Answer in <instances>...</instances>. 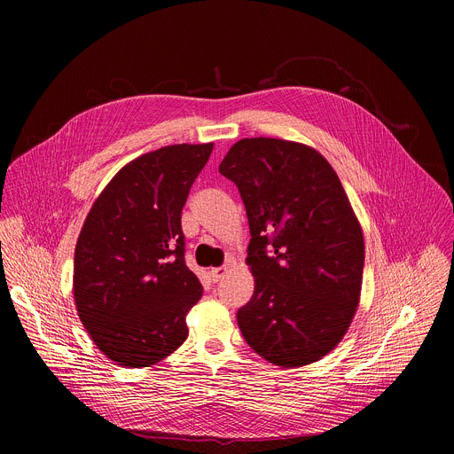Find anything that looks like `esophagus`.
Segmentation results:
<instances>
[{
  "label": "esophagus",
  "mask_w": 454,
  "mask_h": 454,
  "mask_svg": "<svg viewBox=\"0 0 454 454\" xmlns=\"http://www.w3.org/2000/svg\"><path fill=\"white\" fill-rule=\"evenodd\" d=\"M226 271H228V268H226V266H221V268H214V270L210 271V277H212V280H214V282H219V278H223Z\"/></svg>",
  "instance_id": "1"
}]
</instances>
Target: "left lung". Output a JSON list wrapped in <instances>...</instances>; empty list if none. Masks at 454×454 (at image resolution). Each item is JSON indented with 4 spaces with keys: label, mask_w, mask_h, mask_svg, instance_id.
I'll use <instances>...</instances> for the list:
<instances>
[{
    "label": "left lung",
    "mask_w": 454,
    "mask_h": 454,
    "mask_svg": "<svg viewBox=\"0 0 454 454\" xmlns=\"http://www.w3.org/2000/svg\"><path fill=\"white\" fill-rule=\"evenodd\" d=\"M235 183L251 240V300L237 310L247 345L278 366L329 354L361 293L364 242L341 181L314 149L244 138L219 165Z\"/></svg>",
    "instance_id": "left-lung-1"
}]
</instances>
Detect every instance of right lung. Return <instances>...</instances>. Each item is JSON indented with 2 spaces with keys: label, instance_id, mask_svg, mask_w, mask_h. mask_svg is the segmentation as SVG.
Returning a JSON list of instances; mask_svg holds the SVG:
<instances>
[{
  "label": "right lung",
  "instance_id": "right-lung-1",
  "mask_svg": "<svg viewBox=\"0 0 454 454\" xmlns=\"http://www.w3.org/2000/svg\"><path fill=\"white\" fill-rule=\"evenodd\" d=\"M214 144L167 145L127 163L90 210L74 293L95 345L121 366H149L188 336L203 294L184 262L181 212Z\"/></svg>",
  "mask_w": 454,
  "mask_h": 454
}]
</instances>
